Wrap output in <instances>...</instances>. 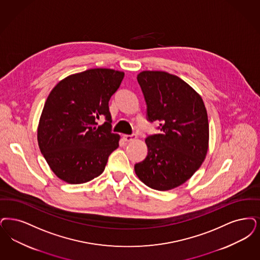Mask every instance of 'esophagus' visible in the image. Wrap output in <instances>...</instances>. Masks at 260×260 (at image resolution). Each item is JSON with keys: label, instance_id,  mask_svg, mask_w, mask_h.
Masks as SVG:
<instances>
[{"label": "esophagus", "instance_id": "obj_1", "mask_svg": "<svg viewBox=\"0 0 260 260\" xmlns=\"http://www.w3.org/2000/svg\"><path fill=\"white\" fill-rule=\"evenodd\" d=\"M136 137H137V135H135V134H133V135H125L123 136V138H124V140H125V142L133 141V140L136 139Z\"/></svg>", "mask_w": 260, "mask_h": 260}]
</instances>
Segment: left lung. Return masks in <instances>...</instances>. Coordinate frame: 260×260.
Returning a JSON list of instances; mask_svg holds the SVG:
<instances>
[{"label":"left lung","mask_w":260,"mask_h":260,"mask_svg":"<svg viewBox=\"0 0 260 260\" xmlns=\"http://www.w3.org/2000/svg\"><path fill=\"white\" fill-rule=\"evenodd\" d=\"M147 120L158 122L159 134L148 135L145 158L136 175L156 190L179 187L201 167L207 154L209 123L201 96L176 75L146 71L137 75Z\"/></svg>","instance_id":"left-lung-1"}]
</instances>
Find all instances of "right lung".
<instances>
[{"instance_id":"right-lung-1","label":"right lung","mask_w":260,"mask_h":260,"mask_svg":"<svg viewBox=\"0 0 260 260\" xmlns=\"http://www.w3.org/2000/svg\"><path fill=\"white\" fill-rule=\"evenodd\" d=\"M125 73L93 69L70 75L49 93L40 119L38 141L53 172L69 184H83L104 172L119 146L111 131L108 103ZM103 115L106 122L97 126Z\"/></svg>"}]
</instances>
